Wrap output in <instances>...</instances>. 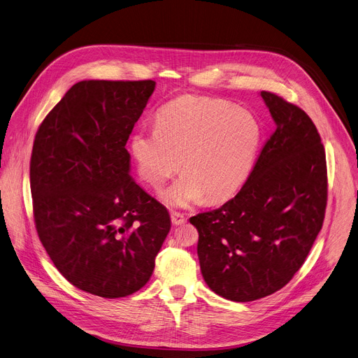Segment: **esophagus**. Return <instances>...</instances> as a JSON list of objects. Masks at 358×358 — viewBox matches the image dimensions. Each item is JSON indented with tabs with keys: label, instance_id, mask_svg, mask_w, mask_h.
<instances>
[{
	"label": "esophagus",
	"instance_id": "34e87169",
	"mask_svg": "<svg viewBox=\"0 0 358 358\" xmlns=\"http://www.w3.org/2000/svg\"><path fill=\"white\" fill-rule=\"evenodd\" d=\"M171 222H173V224H174V226H180V224L185 223V222H187V219H185L184 214L177 213V211H173V213H171Z\"/></svg>",
	"mask_w": 358,
	"mask_h": 358
}]
</instances>
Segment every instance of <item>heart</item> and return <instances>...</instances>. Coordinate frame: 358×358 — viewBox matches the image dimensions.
Segmentation results:
<instances>
[{
	"mask_svg": "<svg viewBox=\"0 0 358 358\" xmlns=\"http://www.w3.org/2000/svg\"><path fill=\"white\" fill-rule=\"evenodd\" d=\"M255 115L230 102L180 96L157 113L155 128H138L131 152L139 177L158 188L181 166L184 176L162 193L174 207L230 199L246 182L259 150Z\"/></svg>",
	"mask_w": 358,
	"mask_h": 358,
	"instance_id": "1",
	"label": "heart"
}]
</instances>
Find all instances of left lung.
Masks as SVG:
<instances>
[{
  "mask_svg": "<svg viewBox=\"0 0 358 358\" xmlns=\"http://www.w3.org/2000/svg\"><path fill=\"white\" fill-rule=\"evenodd\" d=\"M276 124L253 170L231 200L189 219L208 288L249 302L287 285L322 227L328 182L325 150L299 106L260 92Z\"/></svg>",
  "mask_w": 358,
  "mask_h": 358,
  "instance_id": "obj_1",
  "label": "left lung"
}]
</instances>
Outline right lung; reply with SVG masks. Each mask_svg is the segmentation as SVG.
I'll use <instances>...</instances> for the list:
<instances>
[{
	"mask_svg": "<svg viewBox=\"0 0 358 358\" xmlns=\"http://www.w3.org/2000/svg\"><path fill=\"white\" fill-rule=\"evenodd\" d=\"M154 80H83L37 129L30 159L34 223L76 288L122 298L150 280L170 213L129 176L127 141Z\"/></svg>",
	"mask_w": 358,
	"mask_h": 358,
	"instance_id": "1",
	"label": "right lung"
}]
</instances>
